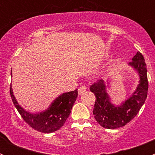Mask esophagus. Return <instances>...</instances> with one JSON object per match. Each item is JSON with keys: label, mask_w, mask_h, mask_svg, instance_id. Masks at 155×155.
<instances>
[{"label": "esophagus", "mask_w": 155, "mask_h": 155, "mask_svg": "<svg viewBox=\"0 0 155 155\" xmlns=\"http://www.w3.org/2000/svg\"><path fill=\"white\" fill-rule=\"evenodd\" d=\"M86 89H87V88H86L85 86H81V87H78V94H83V93L86 91Z\"/></svg>", "instance_id": "esophagus-1"}]
</instances>
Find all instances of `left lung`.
<instances>
[{
	"label": "left lung",
	"instance_id": "obj_1",
	"mask_svg": "<svg viewBox=\"0 0 155 155\" xmlns=\"http://www.w3.org/2000/svg\"><path fill=\"white\" fill-rule=\"evenodd\" d=\"M132 60L130 64L138 71L140 80L135 92L122 105L116 107L111 104L103 80H98L90 87V91L94 93L96 98L93 115L104 128L116 129L127 125L137 115L147 98L148 81L144 58L138 51Z\"/></svg>",
	"mask_w": 155,
	"mask_h": 155
}]
</instances>
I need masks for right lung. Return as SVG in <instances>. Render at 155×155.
Wrapping results in <instances>:
<instances>
[{
  "mask_svg": "<svg viewBox=\"0 0 155 155\" xmlns=\"http://www.w3.org/2000/svg\"><path fill=\"white\" fill-rule=\"evenodd\" d=\"M10 94L14 105L25 122L35 130L49 134L60 130L65 124L78 97V89L61 94L54 100L47 110L39 114L28 113L18 105L13 95L12 85Z\"/></svg>",
  "mask_w": 155,
  "mask_h": 155,
  "instance_id": "right-lung-1",
  "label": "right lung"
}]
</instances>
